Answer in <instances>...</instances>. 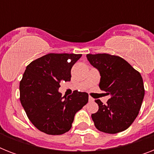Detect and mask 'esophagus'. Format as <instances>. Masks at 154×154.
Wrapping results in <instances>:
<instances>
[{"label":"esophagus","instance_id":"obj_1","mask_svg":"<svg viewBox=\"0 0 154 154\" xmlns=\"http://www.w3.org/2000/svg\"><path fill=\"white\" fill-rule=\"evenodd\" d=\"M89 101H94V99L92 97H89Z\"/></svg>","mask_w":154,"mask_h":154}]
</instances>
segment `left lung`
Segmentation results:
<instances>
[{
    "mask_svg": "<svg viewBox=\"0 0 154 154\" xmlns=\"http://www.w3.org/2000/svg\"><path fill=\"white\" fill-rule=\"evenodd\" d=\"M87 59L101 74L99 87L110 97L106 105L95 100L98 111L91 115L99 131L117 134L128 129L136 119L145 95L138 71L118 56L87 54Z\"/></svg>",
    "mask_w": 154,
    "mask_h": 154,
    "instance_id": "obj_1",
    "label": "left lung"
}]
</instances>
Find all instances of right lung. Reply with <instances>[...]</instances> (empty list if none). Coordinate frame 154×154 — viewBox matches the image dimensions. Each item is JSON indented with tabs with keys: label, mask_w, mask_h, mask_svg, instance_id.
<instances>
[{
	"label": "right lung",
	"mask_w": 154,
	"mask_h": 154,
	"mask_svg": "<svg viewBox=\"0 0 154 154\" xmlns=\"http://www.w3.org/2000/svg\"><path fill=\"white\" fill-rule=\"evenodd\" d=\"M82 54L49 53L27 65L20 82V101L32 124L49 135H60L72 127L76 112L89 101L77 90L62 97L61 81L69 82L71 69Z\"/></svg>",
	"instance_id": "right-lung-1"
}]
</instances>
